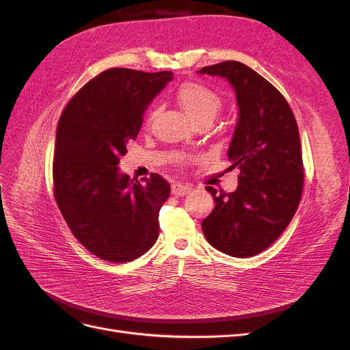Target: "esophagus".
<instances>
[{"instance_id":"esophagus-1","label":"esophagus","mask_w":350,"mask_h":350,"mask_svg":"<svg viewBox=\"0 0 350 350\" xmlns=\"http://www.w3.org/2000/svg\"><path fill=\"white\" fill-rule=\"evenodd\" d=\"M171 189H172V194H174V196H187L189 191H191L193 187L188 185V184L175 183Z\"/></svg>"}]
</instances>
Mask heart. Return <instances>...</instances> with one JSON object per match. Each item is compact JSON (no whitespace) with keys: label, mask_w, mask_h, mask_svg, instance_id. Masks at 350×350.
Returning a JSON list of instances; mask_svg holds the SVG:
<instances>
[{"label":"heart","mask_w":350,"mask_h":350,"mask_svg":"<svg viewBox=\"0 0 350 350\" xmlns=\"http://www.w3.org/2000/svg\"><path fill=\"white\" fill-rule=\"evenodd\" d=\"M175 98L193 124L198 121H213L221 108V99L216 92L194 81L183 83L176 89ZM153 116L154 111H150L149 121L153 120Z\"/></svg>","instance_id":"b5f03b06"}]
</instances>
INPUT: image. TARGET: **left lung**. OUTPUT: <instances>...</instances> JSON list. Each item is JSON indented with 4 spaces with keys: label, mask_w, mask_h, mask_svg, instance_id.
<instances>
[{
    "label": "left lung",
    "mask_w": 350,
    "mask_h": 350,
    "mask_svg": "<svg viewBox=\"0 0 350 350\" xmlns=\"http://www.w3.org/2000/svg\"><path fill=\"white\" fill-rule=\"evenodd\" d=\"M197 72L226 79L234 89L238 121L228 159L241 171L234 193L206 188L216 204L201 228L210 245L224 254L256 256L282 235L299 204L298 125L283 94L242 62H219Z\"/></svg>",
    "instance_id": "left-lung-1"
}]
</instances>
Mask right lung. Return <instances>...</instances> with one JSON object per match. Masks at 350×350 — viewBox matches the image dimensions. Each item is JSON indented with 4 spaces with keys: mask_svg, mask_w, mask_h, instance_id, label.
<instances>
[{
    "mask_svg": "<svg viewBox=\"0 0 350 350\" xmlns=\"http://www.w3.org/2000/svg\"><path fill=\"white\" fill-rule=\"evenodd\" d=\"M172 79V71L107 70L84 84L59 118L57 204L72 235L102 260L133 261L157 239L159 211L171 187L157 174L140 184L118 165L146 109Z\"/></svg>",
    "mask_w": 350,
    "mask_h": 350,
    "instance_id": "1",
    "label": "right lung"
}]
</instances>
